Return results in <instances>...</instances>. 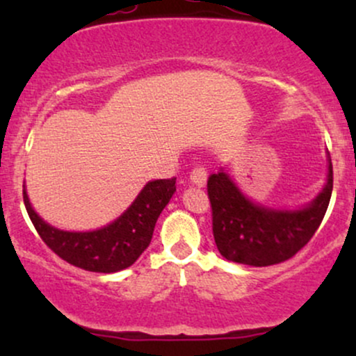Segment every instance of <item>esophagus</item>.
<instances>
[{
	"instance_id": "obj_1",
	"label": "esophagus",
	"mask_w": 356,
	"mask_h": 356,
	"mask_svg": "<svg viewBox=\"0 0 356 356\" xmlns=\"http://www.w3.org/2000/svg\"><path fill=\"white\" fill-rule=\"evenodd\" d=\"M206 181H207V170H206V167L195 165L194 169H192V172H191V182L195 184V186L202 187L204 184H206Z\"/></svg>"
}]
</instances>
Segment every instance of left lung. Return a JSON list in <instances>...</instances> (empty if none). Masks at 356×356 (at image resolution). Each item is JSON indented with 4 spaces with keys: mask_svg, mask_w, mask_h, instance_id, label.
Wrapping results in <instances>:
<instances>
[{
    "mask_svg": "<svg viewBox=\"0 0 356 356\" xmlns=\"http://www.w3.org/2000/svg\"><path fill=\"white\" fill-rule=\"evenodd\" d=\"M333 191L332 159L323 191L298 211H277L251 202L224 170L207 179L216 246L227 261L271 266L303 249L320 227Z\"/></svg>",
    "mask_w": 356,
    "mask_h": 356,
    "instance_id": "obj_1",
    "label": "left lung"
}]
</instances>
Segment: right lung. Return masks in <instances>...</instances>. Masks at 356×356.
Here are the masks:
<instances>
[{
  "mask_svg": "<svg viewBox=\"0 0 356 356\" xmlns=\"http://www.w3.org/2000/svg\"><path fill=\"white\" fill-rule=\"evenodd\" d=\"M174 192L175 177L149 182L120 218L88 232L56 229L33 211L26 191L23 201L36 232L56 256L85 271L117 273L132 266L149 246L155 222Z\"/></svg>",
  "mask_w": 356,
  "mask_h": 356,
  "instance_id": "right-lung-1",
  "label": "right lung"
}]
</instances>
